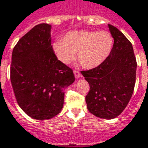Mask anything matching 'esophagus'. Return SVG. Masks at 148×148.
Instances as JSON below:
<instances>
[{
    "label": "esophagus",
    "mask_w": 148,
    "mask_h": 148,
    "mask_svg": "<svg viewBox=\"0 0 148 148\" xmlns=\"http://www.w3.org/2000/svg\"><path fill=\"white\" fill-rule=\"evenodd\" d=\"M73 73H74V75H75V77L76 79L79 78V77H80L81 76V73L79 72L78 70L76 69H74L73 70Z\"/></svg>",
    "instance_id": "1"
}]
</instances>
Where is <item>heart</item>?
<instances>
[{
    "mask_svg": "<svg viewBox=\"0 0 148 148\" xmlns=\"http://www.w3.org/2000/svg\"><path fill=\"white\" fill-rule=\"evenodd\" d=\"M113 43L114 38L108 31H72L64 37L63 41L53 43V49L62 63H71L76 53L82 66L93 69L108 57Z\"/></svg>",
    "mask_w": 148,
    "mask_h": 148,
    "instance_id": "1",
    "label": "heart"
}]
</instances>
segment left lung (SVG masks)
<instances>
[{"instance_id": "left-lung-1", "label": "left lung", "mask_w": 148, "mask_h": 148, "mask_svg": "<svg viewBox=\"0 0 148 148\" xmlns=\"http://www.w3.org/2000/svg\"><path fill=\"white\" fill-rule=\"evenodd\" d=\"M108 27L114 39L110 54L99 66L81 73L90 85L85 98L87 110L98 117L113 119L132 95L137 63L129 40L114 26Z\"/></svg>"}]
</instances>
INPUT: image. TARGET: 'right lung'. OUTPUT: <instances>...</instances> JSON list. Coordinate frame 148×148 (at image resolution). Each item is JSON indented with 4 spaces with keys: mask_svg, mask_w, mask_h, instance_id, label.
<instances>
[{
    "mask_svg": "<svg viewBox=\"0 0 148 148\" xmlns=\"http://www.w3.org/2000/svg\"><path fill=\"white\" fill-rule=\"evenodd\" d=\"M51 26L39 23L24 34L12 55L10 79L20 108L29 117L47 120L63 108L64 90L73 84V69L53 50Z\"/></svg>",
    "mask_w": 148,
    "mask_h": 148,
    "instance_id": "obj_1",
    "label": "right lung"
}]
</instances>
